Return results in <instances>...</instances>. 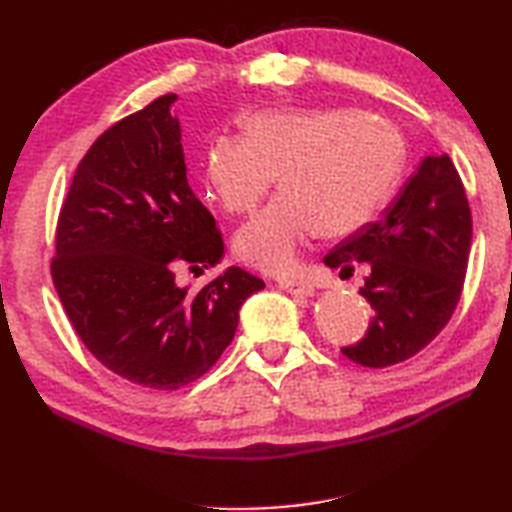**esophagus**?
I'll list each match as a JSON object with an SVG mask.
<instances>
[{"instance_id":"34e87169","label":"esophagus","mask_w":512,"mask_h":512,"mask_svg":"<svg viewBox=\"0 0 512 512\" xmlns=\"http://www.w3.org/2000/svg\"><path fill=\"white\" fill-rule=\"evenodd\" d=\"M277 287H280L282 291L291 293V296H296V298L314 296V287H311V284H307V282H302V280H280V282H277Z\"/></svg>"}]
</instances>
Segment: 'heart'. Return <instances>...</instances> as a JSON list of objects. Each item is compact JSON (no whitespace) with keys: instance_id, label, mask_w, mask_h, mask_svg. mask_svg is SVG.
Returning <instances> with one entry per match:
<instances>
[{"instance_id":"heart-1","label":"heart","mask_w":512,"mask_h":512,"mask_svg":"<svg viewBox=\"0 0 512 512\" xmlns=\"http://www.w3.org/2000/svg\"><path fill=\"white\" fill-rule=\"evenodd\" d=\"M404 164L400 131L348 108L264 110L241 124V140L219 137L205 153L207 192L244 214L282 194L241 225L237 255L266 273H289L318 232L348 237L391 196Z\"/></svg>"}]
</instances>
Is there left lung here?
Segmentation results:
<instances>
[{
    "label": "left lung",
    "mask_w": 512,
    "mask_h": 512,
    "mask_svg": "<svg viewBox=\"0 0 512 512\" xmlns=\"http://www.w3.org/2000/svg\"><path fill=\"white\" fill-rule=\"evenodd\" d=\"M472 244V214L449 155H427L384 219L341 241L323 262H366L363 298L375 314L361 341L341 352L368 368L418 354L440 334L463 291Z\"/></svg>",
    "instance_id": "8db88e82"
}]
</instances>
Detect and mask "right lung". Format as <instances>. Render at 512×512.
<instances>
[{"label": "right lung", "instance_id": "right-lung-1", "mask_svg": "<svg viewBox=\"0 0 512 512\" xmlns=\"http://www.w3.org/2000/svg\"><path fill=\"white\" fill-rule=\"evenodd\" d=\"M176 94L117 121L85 153L58 216L56 291L103 366L133 384L176 391L205 375L235 339L239 309L264 289L225 268L201 291L176 266H216L223 239L187 183Z\"/></svg>", "mask_w": 512, "mask_h": 512}]
</instances>
